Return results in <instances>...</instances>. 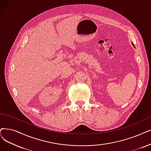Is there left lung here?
<instances>
[{"mask_svg": "<svg viewBox=\"0 0 151 151\" xmlns=\"http://www.w3.org/2000/svg\"><path fill=\"white\" fill-rule=\"evenodd\" d=\"M132 45H133V46H134V45H133V43H132Z\"/></svg>", "mask_w": 151, "mask_h": 151, "instance_id": "1", "label": "left lung"}]
</instances>
